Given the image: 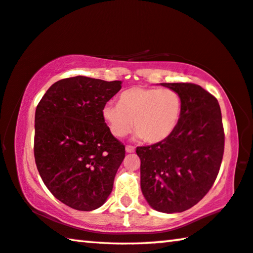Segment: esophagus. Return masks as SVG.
<instances>
[{
  "instance_id": "1",
  "label": "esophagus",
  "mask_w": 253,
  "mask_h": 253,
  "mask_svg": "<svg viewBox=\"0 0 253 253\" xmlns=\"http://www.w3.org/2000/svg\"><path fill=\"white\" fill-rule=\"evenodd\" d=\"M126 152H127V153H133V152H135V147L131 146V145H127L126 146Z\"/></svg>"
}]
</instances>
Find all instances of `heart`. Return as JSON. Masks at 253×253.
<instances>
[{
  "label": "heart",
  "mask_w": 253,
  "mask_h": 253,
  "mask_svg": "<svg viewBox=\"0 0 253 253\" xmlns=\"http://www.w3.org/2000/svg\"><path fill=\"white\" fill-rule=\"evenodd\" d=\"M181 111L182 100L177 91L134 86L120 94L119 103H105L101 115L115 137H124L134 126L138 137L158 143L174 130Z\"/></svg>",
  "instance_id": "1"
}]
</instances>
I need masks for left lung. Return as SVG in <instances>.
<instances>
[{"mask_svg":"<svg viewBox=\"0 0 253 253\" xmlns=\"http://www.w3.org/2000/svg\"><path fill=\"white\" fill-rule=\"evenodd\" d=\"M182 100L181 117L163 141L138 146L141 188L155 211L181 213L213 186L224 154L220 108L213 94L194 83H161Z\"/></svg>","mask_w":253,"mask_h":253,"instance_id":"1","label":"left lung"}]
</instances>
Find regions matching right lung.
Returning a JSON list of instances; mask_svg holds the SVG:
<instances>
[{
    "mask_svg": "<svg viewBox=\"0 0 253 253\" xmlns=\"http://www.w3.org/2000/svg\"><path fill=\"white\" fill-rule=\"evenodd\" d=\"M120 84L86 76L59 80L36 109V166L51 194L74 210L93 211L106 202L125 158V145L101 115Z\"/></svg>",
    "mask_w": 253,
    "mask_h": 253,
    "instance_id": "obj_1",
    "label": "right lung"
}]
</instances>
